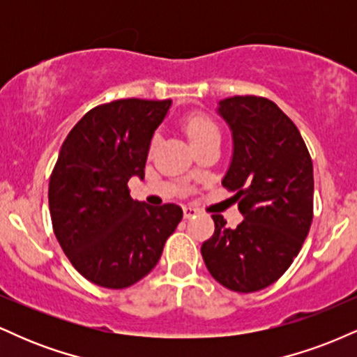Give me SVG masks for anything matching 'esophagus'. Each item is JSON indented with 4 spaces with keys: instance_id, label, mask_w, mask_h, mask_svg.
<instances>
[{
    "instance_id": "esophagus-1",
    "label": "esophagus",
    "mask_w": 357,
    "mask_h": 357,
    "mask_svg": "<svg viewBox=\"0 0 357 357\" xmlns=\"http://www.w3.org/2000/svg\"><path fill=\"white\" fill-rule=\"evenodd\" d=\"M183 211H184V218H192V216L198 215V210L192 206H184Z\"/></svg>"
}]
</instances>
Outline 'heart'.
<instances>
[{"label": "heart", "mask_w": 357, "mask_h": 357, "mask_svg": "<svg viewBox=\"0 0 357 357\" xmlns=\"http://www.w3.org/2000/svg\"><path fill=\"white\" fill-rule=\"evenodd\" d=\"M184 130H186V136L191 144L203 141L204 137L211 136V134H218L216 126L204 117H191L184 126Z\"/></svg>", "instance_id": "obj_1"}]
</instances>
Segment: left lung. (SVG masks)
<instances>
[{
  "instance_id": "left-lung-1",
  "label": "left lung",
  "mask_w": 357,
  "mask_h": 357,
  "mask_svg": "<svg viewBox=\"0 0 357 357\" xmlns=\"http://www.w3.org/2000/svg\"><path fill=\"white\" fill-rule=\"evenodd\" d=\"M216 114L231 130V161L221 184L235 191L243 221L227 228L213 215L215 233L202 245L208 272L235 292L272 285L292 265L312 223L314 167L304 139L277 104L236 96Z\"/></svg>"
}]
</instances>
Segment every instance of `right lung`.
Instances as JSON below:
<instances>
[{
  "label": "right lung",
  "instance_id": "obj_1",
  "mask_svg": "<svg viewBox=\"0 0 357 357\" xmlns=\"http://www.w3.org/2000/svg\"><path fill=\"white\" fill-rule=\"evenodd\" d=\"M171 100L122 99L89 110L61 144L48 188L56 240L92 284L126 289L161 258L181 206L134 202L127 181L144 179L154 132Z\"/></svg>",
  "mask_w": 357,
  "mask_h": 357
}]
</instances>
